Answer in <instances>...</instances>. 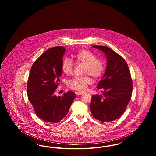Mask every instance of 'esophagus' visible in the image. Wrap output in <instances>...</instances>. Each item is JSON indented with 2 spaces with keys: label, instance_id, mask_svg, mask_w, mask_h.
<instances>
[{
  "label": "esophagus",
  "instance_id": "1",
  "mask_svg": "<svg viewBox=\"0 0 156 156\" xmlns=\"http://www.w3.org/2000/svg\"><path fill=\"white\" fill-rule=\"evenodd\" d=\"M83 94V92H80V91H78V92H76V94L77 95H82Z\"/></svg>",
  "mask_w": 156,
  "mask_h": 156
}]
</instances>
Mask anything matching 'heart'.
<instances>
[{"instance_id":"1","label":"heart","mask_w":156,"mask_h":156,"mask_svg":"<svg viewBox=\"0 0 156 156\" xmlns=\"http://www.w3.org/2000/svg\"><path fill=\"white\" fill-rule=\"evenodd\" d=\"M73 57L77 63L85 65L84 74L90 75L95 79L99 78L105 70V62L104 60L97 58L94 52L87 49H83L76 52ZM74 64L68 58H65L61 64V69L65 74L70 75L73 71ZM92 82L89 76L74 77L67 82V85L71 89L83 91L87 89L88 85Z\"/></svg>"}]
</instances>
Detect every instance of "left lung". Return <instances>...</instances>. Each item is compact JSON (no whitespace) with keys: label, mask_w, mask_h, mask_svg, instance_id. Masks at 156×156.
Returning <instances> with one entry per match:
<instances>
[{"label":"left lung","mask_w":156,"mask_h":156,"mask_svg":"<svg viewBox=\"0 0 156 156\" xmlns=\"http://www.w3.org/2000/svg\"><path fill=\"white\" fill-rule=\"evenodd\" d=\"M92 47L104 53L107 66L97 86L103 96H92L90 109L95 119L109 122L118 119L125 111L132 96L133 83L128 66L120 55L105 46Z\"/></svg>","instance_id":"left-lung-1"}]
</instances>
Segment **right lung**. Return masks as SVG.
<instances>
[{
  "mask_svg": "<svg viewBox=\"0 0 156 156\" xmlns=\"http://www.w3.org/2000/svg\"><path fill=\"white\" fill-rule=\"evenodd\" d=\"M66 50L52 47L45 51L33 64L27 82V95L38 118L48 123H58L69 111L75 98L68 91L62 97L54 94L62 74L61 64Z\"/></svg>",
  "mask_w": 156,
  "mask_h": 156,
  "instance_id": "1",
  "label": "right lung"
}]
</instances>
